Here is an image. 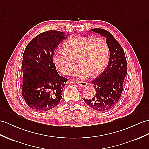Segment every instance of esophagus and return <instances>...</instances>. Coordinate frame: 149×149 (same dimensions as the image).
<instances>
[{
	"label": "esophagus",
	"instance_id": "obj_1",
	"mask_svg": "<svg viewBox=\"0 0 149 149\" xmlns=\"http://www.w3.org/2000/svg\"><path fill=\"white\" fill-rule=\"evenodd\" d=\"M77 83L81 86H86L87 85V84H88V83L85 81H78L77 82Z\"/></svg>",
	"mask_w": 149,
	"mask_h": 149
}]
</instances>
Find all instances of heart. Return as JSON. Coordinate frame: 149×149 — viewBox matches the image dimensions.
<instances>
[{
    "instance_id": "obj_1",
    "label": "heart",
    "mask_w": 149,
    "mask_h": 149,
    "mask_svg": "<svg viewBox=\"0 0 149 149\" xmlns=\"http://www.w3.org/2000/svg\"><path fill=\"white\" fill-rule=\"evenodd\" d=\"M63 50L64 51L54 54V63L65 75L70 76L73 73L78 67L77 63L79 67L77 77L81 79L90 75H99L106 67L109 47L102 38H72L64 43Z\"/></svg>"
}]
</instances>
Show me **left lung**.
Listing matches in <instances>:
<instances>
[{
    "instance_id": "8db88e82",
    "label": "left lung",
    "mask_w": 149,
    "mask_h": 149,
    "mask_svg": "<svg viewBox=\"0 0 149 149\" xmlns=\"http://www.w3.org/2000/svg\"><path fill=\"white\" fill-rule=\"evenodd\" d=\"M92 31L106 38L110 58L105 70L92 81L96 92L92 99L83 100L93 109L106 111L113 108L119 101L127 74V62L125 52L119 42L108 31L101 28Z\"/></svg>"
}]
</instances>
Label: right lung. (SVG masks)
<instances>
[{
	"instance_id": "add662e5",
	"label": "right lung",
	"mask_w": 149,
	"mask_h": 149,
	"mask_svg": "<svg viewBox=\"0 0 149 149\" xmlns=\"http://www.w3.org/2000/svg\"><path fill=\"white\" fill-rule=\"evenodd\" d=\"M66 36L60 31H47L36 36L26 47L21 89L23 99L32 110H50L62 99L68 79L58 74L53 57L54 50Z\"/></svg>"
}]
</instances>
